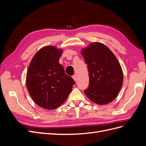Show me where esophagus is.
I'll return each instance as SVG.
<instances>
[{
    "label": "esophagus",
    "mask_w": 146,
    "mask_h": 146,
    "mask_svg": "<svg viewBox=\"0 0 146 146\" xmlns=\"http://www.w3.org/2000/svg\"><path fill=\"white\" fill-rule=\"evenodd\" d=\"M72 78H73V79H74V80L75 81H77V76H76V75H74V76H72Z\"/></svg>",
    "instance_id": "esophagus-1"
}]
</instances>
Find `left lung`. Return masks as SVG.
<instances>
[{
    "mask_svg": "<svg viewBox=\"0 0 146 146\" xmlns=\"http://www.w3.org/2000/svg\"><path fill=\"white\" fill-rule=\"evenodd\" d=\"M82 54L89 71V86L84 91L91 100L99 105L115 99L123 83V73L116 56L105 45L93 42Z\"/></svg>",
    "mask_w": 146,
    "mask_h": 146,
    "instance_id": "obj_1",
    "label": "left lung"
}]
</instances>
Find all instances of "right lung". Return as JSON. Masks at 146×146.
<instances>
[{
    "label": "right lung",
    "instance_id": "right-lung-1",
    "mask_svg": "<svg viewBox=\"0 0 146 146\" xmlns=\"http://www.w3.org/2000/svg\"><path fill=\"white\" fill-rule=\"evenodd\" d=\"M62 50L54 46L41 48L33 56L27 72L26 83L30 96L47 110L58 108L68 98L75 82L59 63Z\"/></svg>",
    "mask_w": 146,
    "mask_h": 146
}]
</instances>
